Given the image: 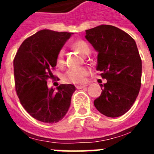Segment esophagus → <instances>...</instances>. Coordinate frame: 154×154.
<instances>
[{
    "instance_id": "34e87169",
    "label": "esophagus",
    "mask_w": 154,
    "mask_h": 154,
    "mask_svg": "<svg viewBox=\"0 0 154 154\" xmlns=\"http://www.w3.org/2000/svg\"><path fill=\"white\" fill-rule=\"evenodd\" d=\"M86 87H87V85H77V86H76V88L77 89H82Z\"/></svg>"
}]
</instances>
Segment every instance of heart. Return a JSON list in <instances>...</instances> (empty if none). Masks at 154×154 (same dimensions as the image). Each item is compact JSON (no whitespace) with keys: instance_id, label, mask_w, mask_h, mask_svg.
I'll return each mask as SVG.
<instances>
[{"instance_id":"b5f03b06","label":"heart","mask_w":154,"mask_h":154,"mask_svg":"<svg viewBox=\"0 0 154 154\" xmlns=\"http://www.w3.org/2000/svg\"><path fill=\"white\" fill-rule=\"evenodd\" d=\"M72 47L75 50L79 52L82 55H87L90 52L88 44L83 40H77L72 43ZM56 63L57 66H63L64 64V51L60 49L56 56ZM89 74V68L87 67H72L64 74V80L71 83H82L83 82L87 76Z\"/></svg>"}]
</instances>
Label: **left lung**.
<instances>
[{
	"mask_svg": "<svg viewBox=\"0 0 154 154\" xmlns=\"http://www.w3.org/2000/svg\"><path fill=\"white\" fill-rule=\"evenodd\" d=\"M86 38L98 52L97 70L107 82L94 100L97 110L107 117H119L132 107L141 87L142 61L134 39L113 25H101L86 30Z\"/></svg>",
	"mask_w": 154,
	"mask_h": 154,
	"instance_id": "left-lung-1",
	"label": "left lung"
}]
</instances>
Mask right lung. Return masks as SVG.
<instances>
[{
	"label": "right lung",
	"instance_id": "obj_1",
	"mask_svg": "<svg viewBox=\"0 0 154 154\" xmlns=\"http://www.w3.org/2000/svg\"><path fill=\"white\" fill-rule=\"evenodd\" d=\"M71 33L43 29L25 39L14 58V77L20 102L30 116L44 123H56L63 118L76 88L61 84L55 91L48 89L53 79L56 56Z\"/></svg>",
	"mask_w": 154,
	"mask_h": 154
}]
</instances>
